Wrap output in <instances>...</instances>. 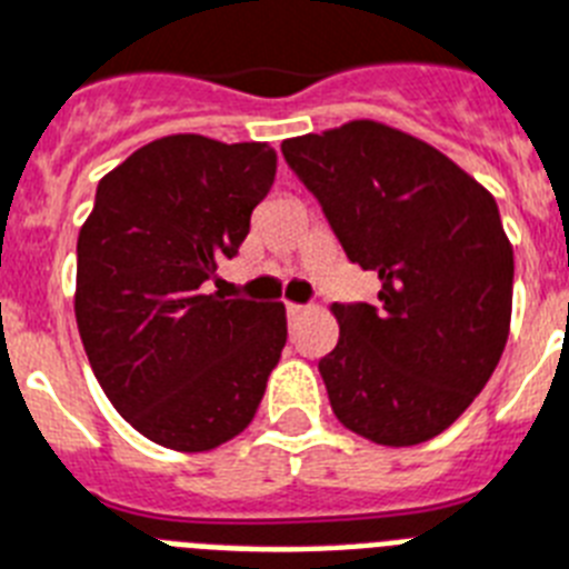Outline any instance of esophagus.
I'll return each mask as SVG.
<instances>
[{
  "mask_svg": "<svg viewBox=\"0 0 569 569\" xmlns=\"http://www.w3.org/2000/svg\"><path fill=\"white\" fill-rule=\"evenodd\" d=\"M303 312H307V307H300V303H286V318H289V323L298 321Z\"/></svg>",
  "mask_w": 569,
  "mask_h": 569,
  "instance_id": "esophagus-1",
  "label": "esophagus"
}]
</instances>
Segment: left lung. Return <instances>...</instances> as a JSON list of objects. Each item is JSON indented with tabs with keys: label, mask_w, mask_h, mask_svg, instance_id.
<instances>
[{
	"label": "left lung",
	"mask_w": 569,
	"mask_h": 569,
	"mask_svg": "<svg viewBox=\"0 0 569 569\" xmlns=\"http://www.w3.org/2000/svg\"><path fill=\"white\" fill-rule=\"evenodd\" d=\"M379 300L332 303L318 361L338 422L379 446L433 439L495 373L512 318V246L498 202L455 161L376 121L280 144Z\"/></svg>",
	"instance_id": "8db88e82"
}]
</instances>
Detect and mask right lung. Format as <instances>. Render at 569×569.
Instances as JSON below:
<instances>
[{"mask_svg":"<svg viewBox=\"0 0 569 569\" xmlns=\"http://www.w3.org/2000/svg\"><path fill=\"white\" fill-rule=\"evenodd\" d=\"M269 144L167 136L103 176L78 237L74 315L109 402L173 451L254 419L286 347L283 303L208 295L274 184Z\"/></svg>","mask_w":569,"mask_h":569,"instance_id":"obj_1","label":"right lung"}]
</instances>
